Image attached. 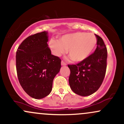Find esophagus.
<instances>
[{
	"instance_id": "34e87169",
	"label": "esophagus",
	"mask_w": 124,
	"mask_h": 124,
	"mask_svg": "<svg viewBox=\"0 0 124 124\" xmlns=\"http://www.w3.org/2000/svg\"><path fill=\"white\" fill-rule=\"evenodd\" d=\"M61 65H62V66H65V65H66V63H65V62H63V61H61Z\"/></svg>"
}]
</instances>
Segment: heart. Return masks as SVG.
Masks as SVG:
<instances>
[{
    "label": "heart",
    "mask_w": 124,
    "mask_h": 124,
    "mask_svg": "<svg viewBox=\"0 0 124 124\" xmlns=\"http://www.w3.org/2000/svg\"><path fill=\"white\" fill-rule=\"evenodd\" d=\"M97 44V39L92 33L76 32L66 35L60 40L52 39L50 47L55 55L61 56L68 50L71 61L80 62L91 54Z\"/></svg>",
    "instance_id": "heart-1"
}]
</instances>
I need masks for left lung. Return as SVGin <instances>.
Segmentation results:
<instances>
[{"label":"left lung","mask_w":124,"mask_h":124,"mask_svg":"<svg viewBox=\"0 0 124 124\" xmlns=\"http://www.w3.org/2000/svg\"><path fill=\"white\" fill-rule=\"evenodd\" d=\"M95 36L97 47L94 53L76 65H68L70 70L69 78L70 88L82 96H89L99 88L106 71L107 48L102 39Z\"/></svg>","instance_id":"obj_1"}]
</instances>
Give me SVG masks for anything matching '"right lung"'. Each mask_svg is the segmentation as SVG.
Listing matches in <instances>:
<instances>
[{"instance_id": "add662e5", "label": "right lung", "mask_w": 124, "mask_h": 124, "mask_svg": "<svg viewBox=\"0 0 124 124\" xmlns=\"http://www.w3.org/2000/svg\"><path fill=\"white\" fill-rule=\"evenodd\" d=\"M47 35L44 31L29 36L16 53L19 83L28 95L37 99L50 94L54 78L61 68V59L51 54Z\"/></svg>"}]
</instances>
